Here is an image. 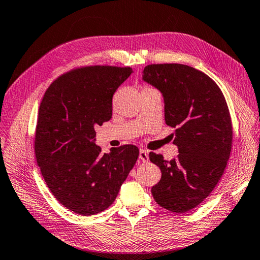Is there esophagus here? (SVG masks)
I'll return each mask as SVG.
<instances>
[{"label": "esophagus", "instance_id": "esophagus-1", "mask_svg": "<svg viewBox=\"0 0 260 260\" xmlns=\"http://www.w3.org/2000/svg\"><path fill=\"white\" fill-rule=\"evenodd\" d=\"M139 157L143 162H147V161H149V152H147L146 150H143V149L140 150Z\"/></svg>", "mask_w": 260, "mask_h": 260}]
</instances>
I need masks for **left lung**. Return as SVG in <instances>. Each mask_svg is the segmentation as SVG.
<instances>
[{
    "instance_id": "obj_1",
    "label": "left lung",
    "mask_w": 260,
    "mask_h": 260,
    "mask_svg": "<svg viewBox=\"0 0 260 260\" xmlns=\"http://www.w3.org/2000/svg\"><path fill=\"white\" fill-rule=\"evenodd\" d=\"M143 80L162 93L166 124L176 128L179 151L171 161L149 154L162 174L152 195L166 210L186 213L211 194L225 170L233 139L226 101L210 76L188 65H147Z\"/></svg>"
}]
</instances>
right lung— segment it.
Instances as JSON below:
<instances>
[{"label":"right lung","instance_id":"obj_1","mask_svg":"<svg viewBox=\"0 0 260 260\" xmlns=\"http://www.w3.org/2000/svg\"><path fill=\"white\" fill-rule=\"evenodd\" d=\"M133 72L131 68L86 66L60 75L40 103L35 153L49 190L80 215L108 208L133 169L135 145H95V127L113 115V95Z\"/></svg>","mask_w":260,"mask_h":260}]
</instances>
